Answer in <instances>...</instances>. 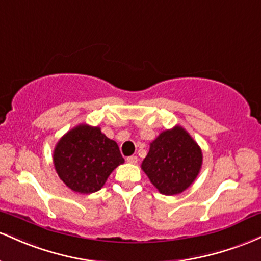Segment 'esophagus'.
<instances>
[{"mask_svg":"<svg viewBox=\"0 0 261 261\" xmlns=\"http://www.w3.org/2000/svg\"><path fill=\"white\" fill-rule=\"evenodd\" d=\"M127 162L129 164H137L138 163V158H137L136 155H132V156L127 158Z\"/></svg>","mask_w":261,"mask_h":261,"instance_id":"1","label":"esophagus"}]
</instances>
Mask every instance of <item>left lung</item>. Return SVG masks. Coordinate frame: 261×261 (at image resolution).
I'll return each mask as SVG.
<instances>
[{"label":"left lung","mask_w":261,"mask_h":261,"mask_svg":"<svg viewBox=\"0 0 261 261\" xmlns=\"http://www.w3.org/2000/svg\"><path fill=\"white\" fill-rule=\"evenodd\" d=\"M202 166V150L180 125L166 129L150 143L142 169L163 195H178L191 186Z\"/></svg>","instance_id":"1"}]
</instances>
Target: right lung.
I'll use <instances>...</instances> for the list:
<instances>
[{
  "mask_svg": "<svg viewBox=\"0 0 261 261\" xmlns=\"http://www.w3.org/2000/svg\"><path fill=\"white\" fill-rule=\"evenodd\" d=\"M60 180L72 191L92 194L105 185L111 172L124 163L115 140L99 127L79 124L61 137L53 154Z\"/></svg>",
  "mask_w": 261,
  "mask_h": 261,
  "instance_id": "right-lung-1",
  "label": "right lung"
}]
</instances>
